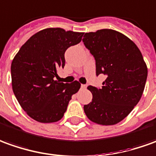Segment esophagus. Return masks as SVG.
<instances>
[{
    "mask_svg": "<svg viewBox=\"0 0 156 156\" xmlns=\"http://www.w3.org/2000/svg\"><path fill=\"white\" fill-rule=\"evenodd\" d=\"M87 85L82 84L81 86H80V88H81V89H86V88H87Z\"/></svg>",
    "mask_w": 156,
    "mask_h": 156,
    "instance_id": "1",
    "label": "esophagus"
}]
</instances>
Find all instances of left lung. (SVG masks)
<instances>
[{"label": "left lung", "instance_id": "1", "mask_svg": "<svg viewBox=\"0 0 156 156\" xmlns=\"http://www.w3.org/2000/svg\"><path fill=\"white\" fill-rule=\"evenodd\" d=\"M96 61V75L106 79L101 88L89 86L92 99L85 114L97 124H117L127 116L141 98L148 69L133 41L114 30L86 33L82 39Z\"/></svg>", "mask_w": 156, "mask_h": 156}]
</instances>
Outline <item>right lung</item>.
<instances>
[{"label": "right lung", "instance_id": "obj_1", "mask_svg": "<svg viewBox=\"0 0 156 156\" xmlns=\"http://www.w3.org/2000/svg\"><path fill=\"white\" fill-rule=\"evenodd\" d=\"M84 33L49 28L32 35L19 49L11 65L12 86L27 115L41 123L61 120L80 84L55 80L64 67V52L80 43Z\"/></svg>", "mask_w": 156, "mask_h": 156}]
</instances>
